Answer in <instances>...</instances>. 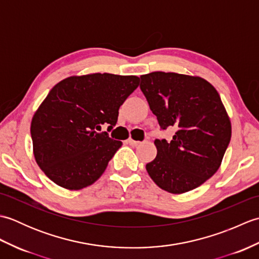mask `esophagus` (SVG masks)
I'll return each mask as SVG.
<instances>
[{"mask_svg": "<svg viewBox=\"0 0 259 259\" xmlns=\"http://www.w3.org/2000/svg\"><path fill=\"white\" fill-rule=\"evenodd\" d=\"M126 144H129L130 146H133V147H137V146H139L140 142L136 141L134 139H128V140H126Z\"/></svg>", "mask_w": 259, "mask_h": 259, "instance_id": "esophagus-1", "label": "esophagus"}]
</instances>
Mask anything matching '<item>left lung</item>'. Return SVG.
Masks as SVG:
<instances>
[{"label": "left lung", "instance_id": "obj_1", "mask_svg": "<svg viewBox=\"0 0 259 259\" xmlns=\"http://www.w3.org/2000/svg\"><path fill=\"white\" fill-rule=\"evenodd\" d=\"M140 89L162 130L172 139L155 140L157 156L146 164L155 184L184 194L216 174L232 137L228 113L213 85L196 75L151 72L140 76Z\"/></svg>", "mask_w": 259, "mask_h": 259}]
</instances>
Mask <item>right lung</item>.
I'll list each match as a JSON object with an SVG mask.
<instances>
[{"label": "right lung", "instance_id": "right-lung-1", "mask_svg": "<svg viewBox=\"0 0 259 259\" xmlns=\"http://www.w3.org/2000/svg\"><path fill=\"white\" fill-rule=\"evenodd\" d=\"M139 85L136 75L91 73L60 81L31 122L33 155L54 184L80 190L101 177L122 142L109 138L119 108Z\"/></svg>", "mask_w": 259, "mask_h": 259}]
</instances>
